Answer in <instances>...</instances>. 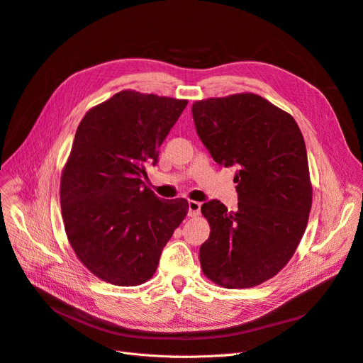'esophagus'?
<instances>
[{"mask_svg": "<svg viewBox=\"0 0 363 363\" xmlns=\"http://www.w3.org/2000/svg\"><path fill=\"white\" fill-rule=\"evenodd\" d=\"M201 214V203L198 201H189V217H198Z\"/></svg>", "mask_w": 363, "mask_h": 363, "instance_id": "obj_1", "label": "esophagus"}]
</instances>
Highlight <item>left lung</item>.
<instances>
[{
  "label": "left lung",
  "instance_id": "left-lung-1",
  "mask_svg": "<svg viewBox=\"0 0 363 363\" xmlns=\"http://www.w3.org/2000/svg\"><path fill=\"white\" fill-rule=\"evenodd\" d=\"M192 115L214 161L236 165L238 210L201 206L210 238L199 248L203 274L224 288H252L294 255L312 208L303 134L288 112L254 93L198 100Z\"/></svg>",
  "mask_w": 363,
  "mask_h": 363
}]
</instances>
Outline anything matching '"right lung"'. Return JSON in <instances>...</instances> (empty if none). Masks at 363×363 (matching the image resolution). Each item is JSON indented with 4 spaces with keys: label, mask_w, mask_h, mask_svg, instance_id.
Masks as SVG:
<instances>
[{
    "label": "right lung",
    "mask_w": 363,
    "mask_h": 363,
    "mask_svg": "<svg viewBox=\"0 0 363 363\" xmlns=\"http://www.w3.org/2000/svg\"><path fill=\"white\" fill-rule=\"evenodd\" d=\"M186 106L183 99L123 90L81 119L62 171V217L79 262L101 281H149L189 211L186 199H161L143 182Z\"/></svg>",
    "instance_id": "add662e5"
}]
</instances>
